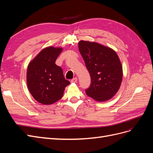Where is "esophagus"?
<instances>
[{
    "instance_id": "34e87169",
    "label": "esophagus",
    "mask_w": 153,
    "mask_h": 153,
    "mask_svg": "<svg viewBox=\"0 0 153 153\" xmlns=\"http://www.w3.org/2000/svg\"><path fill=\"white\" fill-rule=\"evenodd\" d=\"M71 83H76L77 82V78L75 77V78H73V79L71 80Z\"/></svg>"
}]
</instances>
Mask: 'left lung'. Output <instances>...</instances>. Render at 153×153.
<instances>
[{"mask_svg":"<svg viewBox=\"0 0 153 153\" xmlns=\"http://www.w3.org/2000/svg\"><path fill=\"white\" fill-rule=\"evenodd\" d=\"M78 49L91 78L86 94L100 102L110 100L123 80V67L117 53L103 45L83 40L78 42Z\"/></svg>","mask_w":153,"mask_h":153,"instance_id":"1","label":"left lung"}]
</instances>
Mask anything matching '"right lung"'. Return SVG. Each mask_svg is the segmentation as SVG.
Returning a JSON list of instances; mask_svg holds the SVG:
<instances>
[{
    "label": "right lung",
    "mask_w": 153,
    "mask_h": 153,
    "mask_svg": "<svg viewBox=\"0 0 153 153\" xmlns=\"http://www.w3.org/2000/svg\"><path fill=\"white\" fill-rule=\"evenodd\" d=\"M62 48L43 49L29 62L27 84L33 98L43 105H51L61 99L70 82L66 80L61 67L55 64Z\"/></svg>",
    "instance_id": "right-lung-1"
}]
</instances>
